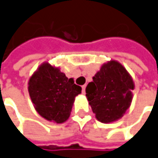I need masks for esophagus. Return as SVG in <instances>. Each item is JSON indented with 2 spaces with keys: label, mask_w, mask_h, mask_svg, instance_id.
<instances>
[{
  "label": "esophagus",
  "mask_w": 158,
  "mask_h": 158,
  "mask_svg": "<svg viewBox=\"0 0 158 158\" xmlns=\"http://www.w3.org/2000/svg\"><path fill=\"white\" fill-rule=\"evenodd\" d=\"M81 89H82V93H85V89H86V85H82V86H81Z\"/></svg>",
  "instance_id": "esophagus-1"
}]
</instances>
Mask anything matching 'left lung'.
I'll return each mask as SVG.
<instances>
[{"instance_id":"left-lung-1","label":"left lung","mask_w":158,"mask_h":158,"mask_svg":"<svg viewBox=\"0 0 158 158\" xmlns=\"http://www.w3.org/2000/svg\"><path fill=\"white\" fill-rule=\"evenodd\" d=\"M134 82L119 62L102 66L86 87V96L98 121L108 123L121 118L131 106Z\"/></svg>"}]
</instances>
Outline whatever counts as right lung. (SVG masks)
Masks as SVG:
<instances>
[{"mask_svg":"<svg viewBox=\"0 0 158 158\" xmlns=\"http://www.w3.org/2000/svg\"><path fill=\"white\" fill-rule=\"evenodd\" d=\"M28 92L36 111L45 119L56 123L70 116L75 97L81 88L49 63H43L30 77Z\"/></svg>","mask_w":158,"mask_h":158,"instance_id":"add662e5","label":"right lung"}]
</instances>
